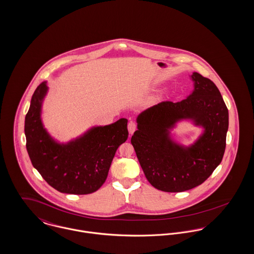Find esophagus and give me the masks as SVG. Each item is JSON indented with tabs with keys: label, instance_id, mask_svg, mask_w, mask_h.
Wrapping results in <instances>:
<instances>
[{
	"label": "esophagus",
	"instance_id": "obj_1",
	"mask_svg": "<svg viewBox=\"0 0 254 254\" xmlns=\"http://www.w3.org/2000/svg\"><path fill=\"white\" fill-rule=\"evenodd\" d=\"M136 124L134 123V122H129L128 123V125H127V128H128V132H129V134H132L135 130H136Z\"/></svg>",
	"mask_w": 254,
	"mask_h": 254
}]
</instances>
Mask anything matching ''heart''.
I'll use <instances>...</instances> for the list:
<instances>
[{"mask_svg":"<svg viewBox=\"0 0 254 254\" xmlns=\"http://www.w3.org/2000/svg\"><path fill=\"white\" fill-rule=\"evenodd\" d=\"M164 92H165V90H164V91H162V93H164Z\"/></svg>","mask_w":254,"mask_h":254,"instance_id":"heart-1","label":"heart"}]
</instances>
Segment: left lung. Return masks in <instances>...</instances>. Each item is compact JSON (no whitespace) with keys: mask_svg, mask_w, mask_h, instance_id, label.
<instances>
[{"mask_svg":"<svg viewBox=\"0 0 254 254\" xmlns=\"http://www.w3.org/2000/svg\"><path fill=\"white\" fill-rule=\"evenodd\" d=\"M192 92L182 101H163L136 118L131 144L149 183L166 192H182L204 183L224 155L228 109L215 83L198 72L190 75ZM182 121L202 128L189 146L179 143L172 130Z\"/></svg>","mask_w":254,"mask_h":254,"instance_id":"8db88e82","label":"left lung"}]
</instances>
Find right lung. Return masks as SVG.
Returning <instances> with one entry per match:
<instances>
[{
	"instance_id": "obj_1",
	"label": "right lung",
	"mask_w": 254,
	"mask_h": 254,
	"mask_svg": "<svg viewBox=\"0 0 254 254\" xmlns=\"http://www.w3.org/2000/svg\"><path fill=\"white\" fill-rule=\"evenodd\" d=\"M47 82L36 89L25 117L26 148L33 166L55 190L89 194L104 184L119 146L128 137L127 119L95 126L67 142H60L44 127L41 113Z\"/></svg>"
}]
</instances>
